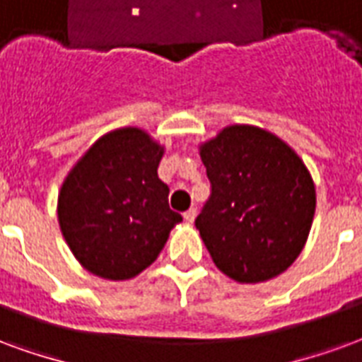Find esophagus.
Here are the masks:
<instances>
[{"label": "esophagus", "instance_id": "1", "mask_svg": "<svg viewBox=\"0 0 362 362\" xmlns=\"http://www.w3.org/2000/svg\"><path fill=\"white\" fill-rule=\"evenodd\" d=\"M195 215H197V209L195 207H189L186 213H184V218L188 222H194L195 221Z\"/></svg>", "mask_w": 362, "mask_h": 362}]
</instances>
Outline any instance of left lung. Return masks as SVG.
Returning a JSON list of instances; mask_svg holds the SVG:
<instances>
[{
  "instance_id": "8db88e82",
  "label": "left lung",
  "mask_w": 362,
  "mask_h": 362,
  "mask_svg": "<svg viewBox=\"0 0 362 362\" xmlns=\"http://www.w3.org/2000/svg\"><path fill=\"white\" fill-rule=\"evenodd\" d=\"M211 195L195 228L226 276L255 284L301 253L315 216V184L296 151L255 127L224 128L202 146Z\"/></svg>"
}]
</instances>
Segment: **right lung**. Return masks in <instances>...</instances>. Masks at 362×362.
I'll return each mask as SVG.
<instances>
[{
  "mask_svg": "<svg viewBox=\"0 0 362 362\" xmlns=\"http://www.w3.org/2000/svg\"><path fill=\"white\" fill-rule=\"evenodd\" d=\"M163 147L138 128H122L93 144L59 195V224L82 267L127 280L153 263L168 232L182 221L168 207L157 167Z\"/></svg>",
  "mask_w": 362,
  "mask_h": 362,
  "instance_id": "1",
  "label": "right lung"
}]
</instances>
